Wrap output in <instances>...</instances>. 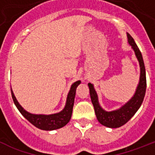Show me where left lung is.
Masks as SVG:
<instances>
[{"label": "left lung", "instance_id": "left-lung-1", "mask_svg": "<svg viewBox=\"0 0 155 155\" xmlns=\"http://www.w3.org/2000/svg\"><path fill=\"white\" fill-rule=\"evenodd\" d=\"M127 39H128L129 44L132 46V49L134 50L135 55L139 61L140 68L139 84L137 87L135 94L131 98V99L128 101L125 105H123L120 109L107 112L100 106L98 94L94 90V86L91 83H88L90 96L94 106L97 120L102 125L109 128H118L127 124L140 107L146 92L147 81H146V72H145L144 63H143L142 54L134 39L129 33H127Z\"/></svg>", "mask_w": 155, "mask_h": 155}]
</instances>
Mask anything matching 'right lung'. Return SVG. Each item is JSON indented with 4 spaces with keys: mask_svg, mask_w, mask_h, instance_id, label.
Returning <instances> with one entry per match:
<instances>
[{
    "mask_svg": "<svg viewBox=\"0 0 155 155\" xmlns=\"http://www.w3.org/2000/svg\"><path fill=\"white\" fill-rule=\"evenodd\" d=\"M80 84L81 81H78L71 85V89H70L69 93L68 94L67 102H66L64 109L60 113L50 115H36L28 113L18 102L12 88H11V91H12V96L13 98L14 103L25 118L28 120L32 125H34L37 128L40 129V130H57V129H60L64 127L66 124H68V122L71 120L72 111H73L77 87Z\"/></svg>",
    "mask_w": 155,
    "mask_h": 155,
    "instance_id": "add662e5",
    "label": "right lung"
}]
</instances>
